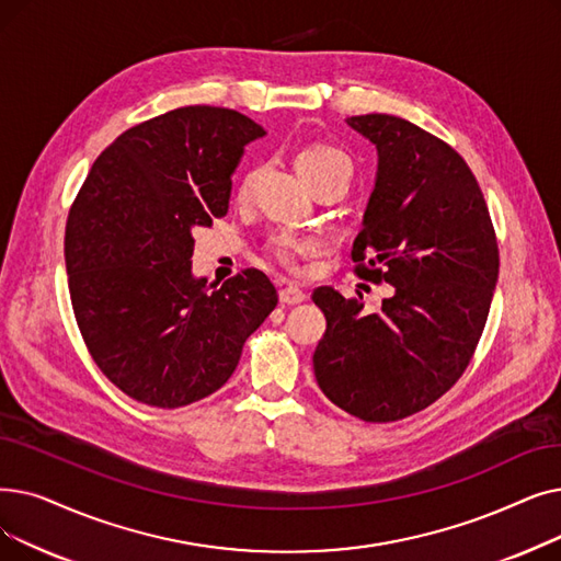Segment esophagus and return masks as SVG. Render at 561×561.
I'll return each mask as SVG.
<instances>
[{
  "mask_svg": "<svg viewBox=\"0 0 561 561\" xmlns=\"http://www.w3.org/2000/svg\"><path fill=\"white\" fill-rule=\"evenodd\" d=\"M307 300V294L305 290H300L298 286H284V288H279V302L282 305H300V302H305Z\"/></svg>",
  "mask_w": 561,
  "mask_h": 561,
  "instance_id": "obj_1",
  "label": "esophagus"
}]
</instances>
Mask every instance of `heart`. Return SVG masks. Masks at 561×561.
I'll return each instance as SVG.
<instances>
[{
    "instance_id": "1",
    "label": "heart",
    "mask_w": 561,
    "mask_h": 561,
    "mask_svg": "<svg viewBox=\"0 0 561 561\" xmlns=\"http://www.w3.org/2000/svg\"><path fill=\"white\" fill-rule=\"evenodd\" d=\"M296 167L302 174L307 183H311L316 176H321L323 172L332 167H346L351 172V160L344 151L334 149L330 144H309L305 149L298 151L296 156ZM254 174H245V179L238 185V194L245 197V194L252 190ZM323 250V242L319 238L311 236H300V233H290V231H277L271 238L265 240L263 252L265 256L275 261L279 267L288 273H302L305 271V259L319 254Z\"/></svg>"
}]
</instances>
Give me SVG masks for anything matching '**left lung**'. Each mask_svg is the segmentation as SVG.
I'll return each mask as SVG.
<instances>
[{"instance_id": "obj_1", "label": "left lung", "mask_w": 561, "mask_h": 561, "mask_svg": "<svg viewBox=\"0 0 561 561\" xmlns=\"http://www.w3.org/2000/svg\"><path fill=\"white\" fill-rule=\"evenodd\" d=\"M378 149L376 190L353 273L392 284L378 313L362 296L319 286L325 313L313 351L323 394L371 424L405 420L456 385L477 351L500 271L497 236L468 162L447 141L392 114L351 116Z\"/></svg>"}]
</instances>
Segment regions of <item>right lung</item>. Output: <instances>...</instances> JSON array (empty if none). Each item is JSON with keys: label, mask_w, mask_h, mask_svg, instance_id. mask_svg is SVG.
<instances>
[{"label": "right lung", "mask_w": 561, "mask_h": 561, "mask_svg": "<svg viewBox=\"0 0 561 561\" xmlns=\"http://www.w3.org/2000/svg\"><path fill=\"white\" fill-rule=\"evenodd\" d=\"M265 130L227 107L190 105L121 133L95 158L66 220L72 313L99 369L130 399L183 408L217 392L277 307L256 267L208 288L192 231L229 210L231 174Z\"/></svg>", "instance_id": "obj_1"}]
</instances>
